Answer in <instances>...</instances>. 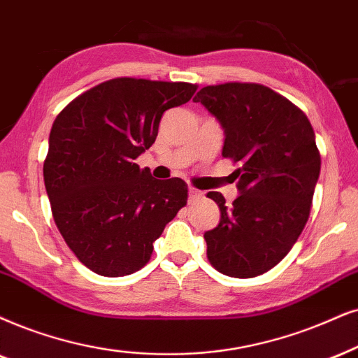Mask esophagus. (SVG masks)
<instances>
[{
  "instance_id": "1",
  "label": "esophagus",
  "mask_w": 358,
  "mask_h": 358,
  "mask_svg": "<svg viewBox=\"0 0 358 358\" xmlns=\"http://www.w3.org/2000/svg\"><path fill=\"white\" fill-rule=\"evenodd\" d=\"M188 193H189V201L198 200V198L201 196V192H200V189H196V188H193V187H189Z\"/></svg>"
}]
</instances>
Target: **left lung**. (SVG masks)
<instances>
[{"label": "left lung", "instance_id": "left-lung-1", "mask_svg": "<svg viewBox=\"0 0 358 358\" xmlns=\"http://www.w3.org/2000/svg\"><path fill=\"white\" fill-rule=\"evenodd\" d=\"M201 102L224 129L223 157L238 164L239 196L226 206L206 194L221 220L205 233L206 256L221 274L256 278L286 257L309 220L320 153L309 119L273 89L255 83L206 85Z\"/></svg>", "mask_w": 358, "mask_h": 358}]
</instances>
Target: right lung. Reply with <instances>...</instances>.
<instances>
[{
    "label": "right lung",
    "mask_w": 358,
    "mask_h": 358,
    "mask_svg": "<svg viewBox=\"0 0 358 358\" xmlns=\"http://www.w3.org/2000/svg\"><path fill=\"white\" fill-rule=\"evenodd\" d=\"M198 85L135 78L97 84L59 112L44 185L59 233L76 257L107 278L150 261L153 241L188 200L182 178L155 180L134 160L152 147L165 110Z\"/></svg>",
    "instance_id": "1"
}]
</instances>
